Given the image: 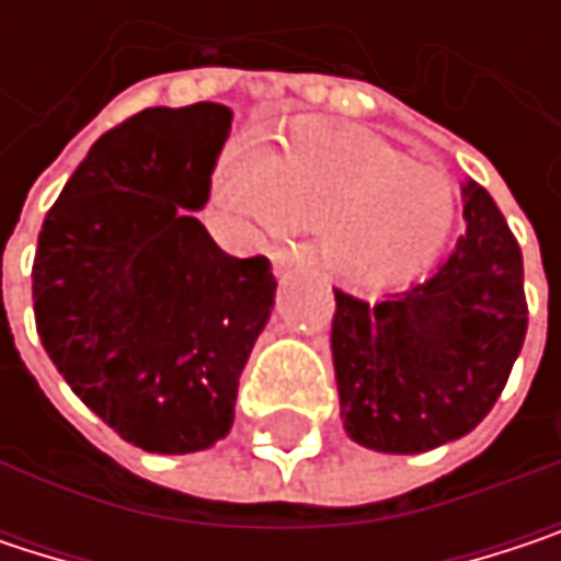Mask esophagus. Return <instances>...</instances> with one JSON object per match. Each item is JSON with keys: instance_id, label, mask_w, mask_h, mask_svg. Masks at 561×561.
<instances>
[{"instance_id": "34e87169", "label": "esophagus", "mask_w": 561, "mask_h": 561, "mask_svg": "<svg viewBox=\"0 0 561 561\" xmlns=\"http://www.w3.org/2000/svg\"><path fill=\"white\" fill-rule=\"evenodd\" d=\"M314 256H311V247H279L273 250V266L276 273H285V270H295V266H311Z\"/></svg>"}]
</instances>
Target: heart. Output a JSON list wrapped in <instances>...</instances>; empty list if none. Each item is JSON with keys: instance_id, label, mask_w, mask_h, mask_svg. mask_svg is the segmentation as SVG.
<instances>
[{"instance_id": "obj_1", "label": "heart", "mask_w": 561, "mask_h": 561, "mask_svg": "<svg viewBox=\"0 0 561 561\" xmlns=\"http://www.w3.org/2000/svg\"><path fill=\"white\" fill-rule=\"evenodd\" d=\"M217 197L253 230H321V260L347 285L422 273L445 247L458 197L448 174L415 165L360 129L295 126L279 152L240 146L217 171Z\"/></svg>"}]
</instances>
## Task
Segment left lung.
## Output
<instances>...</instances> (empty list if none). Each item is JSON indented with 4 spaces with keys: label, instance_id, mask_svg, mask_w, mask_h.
<instances>
[{
    "label": "left lung",
    "instance_id": "8db88e82",
    "mask_svg": "<svg viewBox=\"0 0 561 561\" xmlns=\"http://www.w3.org/2000/svg\"><path fill=\"white\" fill-rule=\"evenodd\" d=\"M468 230L428 279L377 301L334 288L331 354L347 435L415 455L468 435L504 392L526 337L523 253L481 184Z\"/></svg>",
    "mask_w": 561,
    "mask_h": 561
}]
</instances>
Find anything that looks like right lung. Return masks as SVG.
I'll list each match as a JSON object with an SVG mask.
<instances>
[{"mask_svg":"<svg viewBox=\"0 0 561 561\" xmlns=\"http://www.w3.org/2000/svg\"><path fill=\"white\" fill-rule=\"evenodd\" d=\"M233 113L152 106L103 133L48 210L32 301L57 374L126 442L187 455L233 425L270 308L266 256L224 253L191 217Z\"/></svg>","mask_w":561,"mask_h":561,"instance_id":"1","label":"right lung"}]
</instances>
